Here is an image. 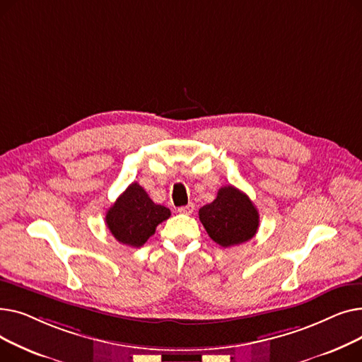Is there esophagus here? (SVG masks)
Masks as SVG:
<instances>
[{"label":"esophagus","mask_w":362,"mask_h":362,"mask_svg":"<svg viewBox=\"0 0 362 362\" xmlns=\"http://www.w3.org/2000/svg\"><path fill=\"white\" fill-rule=\"evenodd\" d=\"M194 210H195V205H194V202H189L187 205L180 206L177 211H179L180 214H192V213H194Z\"/></svg>","instance_id":"1"}]
</instances>
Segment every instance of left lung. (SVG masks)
<instances>
[{"label": "left lung", "instance_id": "1", "mask_svg": "<svg viewBox=\"0 0 362 362\" xmlns=\"http://www.w3.org/2000/svg\"><path fill=\"white\" fill-rule=\"evenodd\" d=\"M205 230L223 248L248 242L259 226V214L250 197L235 186L218 189L217 198L199 210Z\"/></svg>", "mask_w": 362, "mask_h": 362}]
</instances>
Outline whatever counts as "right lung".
<instances>
[{
    "instance_id": "obj_1",
    "label": "right lung",
    "mask_w": 362,
    "mask_h": 362,
    "mask_svg": "<svg viewBox=\"0 0 362 362\" xmlns=\"http://www.w3.org/2000/svg\"><path fill=\"white\" fill-rule=\"evenodd\" d=\"M170 214L168 208L156 204L139 183L133 182L108 208L105 223L120 243L139 248Z\"/></svg>"
}]
</instances>
